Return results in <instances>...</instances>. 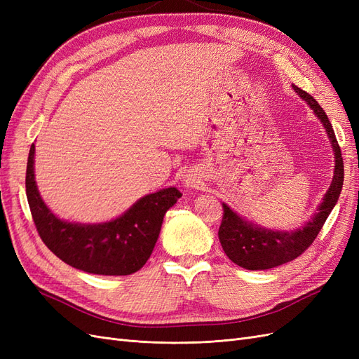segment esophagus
Masks as SVG:
<instances>
[{"label":"esophagus","mask_w":359,"mask_h":359,"mask_svg":"<svg viewBox=\"0 0 359 359\" xmlns=\"http://www.w3.org/2000/svg\"><path fill=\"white\" fill-rule=\"evenodd\" d=\"M199 182L201 181H199L198 173H194V172H190L186 177H184V184H186V187H198Z\"/></svg>","instance_id":"1"}]
</instances>
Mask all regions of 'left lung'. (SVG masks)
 Listing matches in <instances>:
<instances>
[{
	"mask_svg": "<svg viewBox=\"0 0 359 359\" xmlns=\"http://www.w3.org/2000/svg\"><path fill=\"white\" fill-rule=\"evenodd\" d=\"M293 90H295L302 100L307 102L313 112L320 119L325 130H327L335 156L334 177L327 194L323 196V201L318 206V211L314 212L311 220L304 224L301 229H293L290 232L271 231L253 223H248L243 217L232 211L226 203H223V219L219 229V240L226 256L233 264L250 271L276 268L278 265L290 262V260L297 259L299 255L306 252L311 243L316 240L323 223L327 222L330 212L332 211L337 201H339L343 187V157L327 114L323 112L320 104L309 93L302 91L295 85H293Z\"/></svg>",
	"mask_w": 359,
	"mask_h": 359,
	"instance_id": "left-lung-1",
	"label": "left lung"
}]
</instances>
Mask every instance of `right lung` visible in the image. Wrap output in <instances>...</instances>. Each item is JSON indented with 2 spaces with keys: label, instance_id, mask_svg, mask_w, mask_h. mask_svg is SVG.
<instances>
[{
  "label": "right lung",
  "instance_id": "add662e5",
  "mask_svg": "<svg viewBox=\"0 0 359 359\" xmlns=\"http://www.w3.org/2000/svg\"><path fill=\"white\" fill-rule=\"evenodd\" d=\"M34 144L27 163V198L41 241L67 265L99 276H128L153 253L166 211L182 196L169 187L140 198L115 220L85 224L61 220L43 202L34 180Z\"/></svg>",
  "mask_w": 359,
  "mask_h": 359
}]
</instances>
